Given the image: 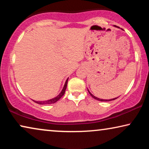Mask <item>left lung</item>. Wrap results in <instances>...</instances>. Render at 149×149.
<instances>
[{
    "label": "left lung",
    "instance_id": "obj_1",
    "mask_svg": "<svg viewBox=\"0 0 149 149\" xmlns=\"http://www.w3.org/2000/svg\"><path fill=\"white\" fill-rule=\"evenodd\" d=\"M88 91H89V94H90L91 96H92V97H93V98L94 99H95V100H99V101H101V102H108V101H111V100H115V99H117V97H116V98H113V99H111V100H103V99H100V98H98V97H95V96H94V95H92L91 94V93L89 92V91L88 90Z\"/></svg>",
    "mask_w": 149,
    "mask_h": 149
}]
</instances>
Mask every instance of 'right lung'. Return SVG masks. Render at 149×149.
<instances>
[{"label": "right lung", "mask_w": 149, "mask_h": 149, "mask_svg": "<svg viewBox=\"0 0 149 149\" xmlns=\"http://www.w3.org/2000/svg\"><path fill=\"white\" fill-rule=\"evenodd\" d=\"M68 79L66 81V83H65L64 84V86L63 87V89L61 91V93L59 94L58 96L54 97V98H52L51 100H47V101H42V102H38V101H34V102L38 104H54L55 102H56L57 101H58L59 100H60L61 97H62L63 95H64V93H65V91H66V87H67V83H68Z\"/></svg>", "instance_id": "add662e5"}]
</instances>
